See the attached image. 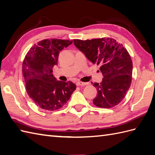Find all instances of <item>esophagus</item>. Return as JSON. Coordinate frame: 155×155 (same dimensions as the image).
<instances>
[{
    "label": "esophagus",
    "mask_w": 155,
    "mask_h": 155,
    "mask_svg": "<svg viewBox=\"0 0 155 155\" xmlns=\"http://www.w3.org/2000/svg\"><path fill=\"white\" fill-rule=\"evenodd\" d=\"M87 84H88L87 83H84V82H81V81H78L76 83V85L78 86H84V85H86Z\"/></svg>",
    "instance_id": "1"
}]
</instances>
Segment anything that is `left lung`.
Returning <instances> with one entry per match:
<instances>
[{"mask_svg": "<svg viewBox=\"0 0 155 155\" xmlns=\"http://www.w3.org/2000/svg\"><path fill=\"white\" fill-rule=\"evenodd\" d=\"M74 43L89 60L101 66L103 80L101 84L92 83L97 90L93 104L106 108L116 106L125 97L132 80L133 64L126 48L111 38L74 39Z\"/></svg>", "mask_w": 155, "mask_h": 155, "instance_id": "8db88e82", "label": "left lung"}]
</instances>
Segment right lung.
<instances>
[{
  "instance_id": "add662e5",
  "label": "right lung",
  "mask_w": 155,
  "mask_h": 155,
  "mask_svg": "<svg viewBox=\"0 0 155 155\" xmlns=\"http://www.w3.org/2000/svg\"><path fill=\"white\" fill-rule=\"evenodd\" d=\"M72 41L42 40L31 48L22 65V72L29 97L37 106L53 111L64 106L76 85L71 81H58L52 68L58 65L59 52Z\"/></svg>"
}]
</instances>
